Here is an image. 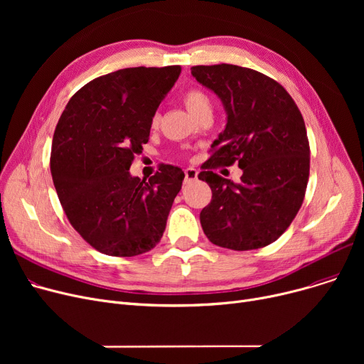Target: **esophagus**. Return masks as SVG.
<instances>
[{"label": "esophagus", "mask_w": 364, "mask_h": 364, "mask_svg": "<svg viewBox=\"0 0 364 364\" xmlns=\"http://www.w3.org/2000/svg\"><path fill=\"white\" fill-rule=\"evenodd\" d=\"M184 176H186L184 177V184H188V183L198 180V171L195 168H187L184 171Z\"/></svg>", "instance_id": "esophagus-1"}]
</instances>
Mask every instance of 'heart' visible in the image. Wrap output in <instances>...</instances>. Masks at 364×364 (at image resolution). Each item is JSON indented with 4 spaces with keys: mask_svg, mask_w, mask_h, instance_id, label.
Masks as SVG:
<instances>
[{
    "mask_svg": "<svg viewBox=\"0 0 364 364\" xmlns=\"http://www.w3.org/2000/svg\"><path fill=\"white\" fill-rule=\"evenodd\" d=\"M183 102L187 110L192 113L195 118L205 110H211V99H209V95L200 88L187 90L183 95ZM159 121H161V114L158 112L153 113V117L150 119L151 128H156L159 125Z\"/></svg>",
    "mask_w": 364,
    "mask_h": 364,
    "instance_id": "obj_1",
    "label": "heart"
}]
</instances>
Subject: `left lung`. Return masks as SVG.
I'll return each mask as SVG.
<instances>
[{
	"instance_id": "left-lung-1",
	"label": "left lung",
	"mask_w": 364,
	"mask_h": 364,
	"mask_svg": "<svg viewBox=\"0 0 364 364\" xmlns=\"http://www.w3.org/2000/svg\"><path fill=\"white\" fill-rule=\"evenodd\" d=\"M192 75L227 112L225 129L198 176L213 190L200 213L203 233L227 250L264 247L291 225L307 190L310 143L302 114L288 91L254 69L221 63L193 66ZM233 163L244 171L237 185L215 172Z\"/></svg>"
}]
</instances>
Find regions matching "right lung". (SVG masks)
I'll return each instance as SVG.
<instances>
[{
	"instance_id": "obj_1",
	"label": "right lung",
	"mask_w": 364,
	"mask_h": 364,
	"mask_svg": "<svg viewBox=\"0 0 364 364\" xmlns=\"http://www.w3.org/2000/svg\"><path fill=\"white\" fill-rule=\"evenodd\" d=\"M180 72L140 66L99 76L72 95L57 122L50 156L57 196L72 227L102 254L149 252L165 232L184 172L162 164L146 181L129 166Z\"/></svg>"
}]
</instances>
